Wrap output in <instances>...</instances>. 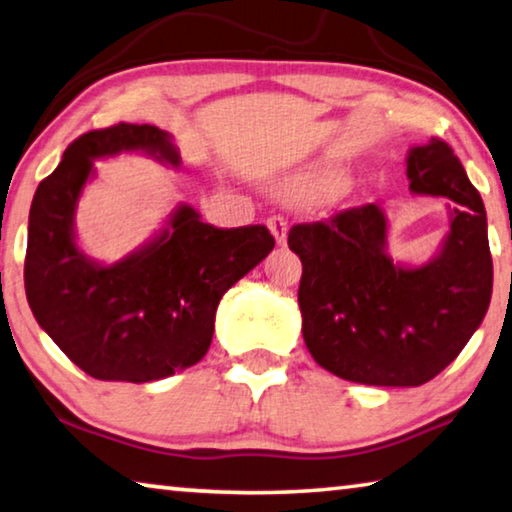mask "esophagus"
I'll use <instances>...</instances> for the list:
<instances>
[{
	"label": "esophagus",
	"mask_w": 512,
	"mask_h": 512,
	"mask_svg": "<svg viewBox=\"0 0 512 512\" xmlns=\"http://www.w3.org/2000/svg\"><path fill=\"white\" fill-rule=\"evenodd\" d=\"M266 225H269V230H271V234H273V239H275V243H278V246H285L287 243V221L282 216H271L269 221H266Z\"/></svg>",
	"instance_id": "esophagus-1"
}]
</instances>
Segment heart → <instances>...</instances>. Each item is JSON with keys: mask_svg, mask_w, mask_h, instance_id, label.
I'll list each match as a JSON object with an SVG mask.
<instances>
[{"mask_svg": "<svg viewBox=\"0 0 512 512\" xmlns=\"http://www.w3.org/2000/svg\"><path fill=\"white\" fill-rule=\"evenodd\" d=\"M332 186V175L330 173H314L305 175L300 180L289 184V193L296 198H316L321 193H326Z\"/></svg>", "mask_w": 512, "mask_h": 512, "instance_id": "obj_1", "label": "heart"}]
</instances>
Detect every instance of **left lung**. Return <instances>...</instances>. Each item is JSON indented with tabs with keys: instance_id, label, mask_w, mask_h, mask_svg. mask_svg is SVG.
<instances>
[{
	"instance_id": "1",
	"label": "left lung",
	"mask_w": 512,
	"mask_h": 512,
	"mask_svg": "<svg viewBox=\"0 0 512 512\" xmlns=\"http://www.w3.org/2000/svg\"><path fill=\"white\" fill-rule=\"evenodd\" d=\"M410 191L451 200L449 232L426 264L389 255L378 205L289 230L303 262L298 305L312 358L335 376L378 387H417L458 358L492 298L483 200L440 139L410 148Z\"/></svg>"
}]
</instances>
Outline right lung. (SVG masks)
<instances>
[{"instance_id":"add662e5","label":"right lung","mask_w":512,"mask_h":512,"mask_svg":"<svg viewBox=\"0 0 512 512\" xmlns=\"http://www.w3.org/2000/svg\"><path fill=\"white\" fill-rule=\"evenodd\" d=\"M120 152L182 164L173 136L154 125L118 123L72 141L31 202L24 289L38 326L81 371L150 383L205 358L223 294L275 239L264 225L221 230L180 205L139 250L116 264L95 262L77 246V202L93 161Z\"/></svg>"}]
</instances>
